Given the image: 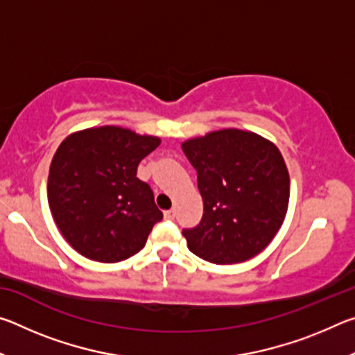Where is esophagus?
Listing matches in <instances>:
<instances>
[{"instance_id":"obj_1","label":"esophagus","mask_w":355,"mask_h":355,"mask_svg":"<svg viewBox=\"0 0 355 355\" xmlns=\"http://www.w3.org/2000/svg\"><path fill=\"white\" fill-rule=\"evenodd\" d=\"M164 218L167 220H172L173 218H175V211H173V209H167V211H164Z\"/></svg>"}]
</instances>
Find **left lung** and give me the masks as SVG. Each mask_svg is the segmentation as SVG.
<instances>
[{
    "mask_svg": "<svg viewBox=\"0 0 355 355\" xmlns=\"http://www.w3.org/2000/svg\"><path fill=\"white\" fill-rule=\"evenodd\" d=\"M182 148L203 200L200 224L183 230L188 249L214 264L248 261L266 249L290 202V173L277 146L252 131L224 128Z\"/></svg>",
    "mask_w": 355,
    "mask_h": 355,
    "instance_id": "1",
    "label": "left lung"
}]
</instances>
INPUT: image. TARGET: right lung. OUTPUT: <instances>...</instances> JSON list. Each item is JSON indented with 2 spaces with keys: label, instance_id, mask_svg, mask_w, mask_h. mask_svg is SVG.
<instances>
[{
  "label": "right lung",
  "instance_id": "right-lung-1",
  "mask_svg": "<svg viewBox=\"0 0 355 355\" xmlns=\"http://www.w3.org/2000/svg\"><path fill=\"white\" fill-rule=\"evenodd\" d=\"M161 144L114 125L69 135L48 173V205L59 232L78 254L117 263L137 254L163 213L137 166Z\"/></svg>",
  "mask_w": 355,
  "mask_h": 355
}]
</instances>
